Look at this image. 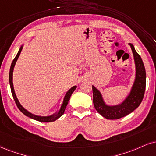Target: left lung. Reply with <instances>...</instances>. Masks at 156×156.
<instances>
[{"mask_svg": "<svg viewBox=\"0 0 156 156\" xmlns=\"http://www.w3.org/2000/svg\"><path fill=\"white\" fill-rule=\"evenodd\" d=\"M130 45L134 55L136 76L130 93L121 103L116 105L105 104L102 95L96 87L92 86L93 103L97 112L107 119L115 120L129 115L141 104L146 86V72L141 57L136 51L134 46Z\"/></svg>", "mask_w": 156, "mask_h": 156, "instance_id": "left-lung-1", "label": "left lung"}]
</instances>
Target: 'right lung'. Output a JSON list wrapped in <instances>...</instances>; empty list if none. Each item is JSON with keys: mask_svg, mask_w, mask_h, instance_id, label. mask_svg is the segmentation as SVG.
<instances>
[{"mask_svg": "<svg viewBox=\"0 0 156 156\" xmlns=\"http://www.w3.org/2000/svg\"><path fill=\"white\" fill-rule=\"evenodd\" d=\"M22 48H23V46H22L21 47H20L17 54H16V56L15 57L14 60H13L12 65H11V67H10V71H9V83H10V86H11V91H12V96H13V97H14V99L15 102H16V106L18 107V108L20 109V111H21L22 113L24 114V115L27 116V117L30 118V119L36 120V121H38L40 122H52V121H56V120L61 117V116L64 114V112H65V108H66V107L67 105V103H68L69 100H70L71 95H72L73 91L76 90L77 86H73L71 89H70L68 91H67V93L65 94V97H64L63 102H62V104L61 108H60V109L58 110L57 112H56L55 113H54L53 115H51L48 116H39V115H34V114L31 113V112L27 111L26 109H24L23 107L21 105V104H20V102H19L17 97H16V94H15L14 85H13V71H14V67L15 66V64H16V61H17L19 57H20V53H21V51L22 50Z\"/></svg>", "mask_w": 156, "mask_h": 156, "instance_id": "add662e5", "label": "right lung"}]
</instances>
